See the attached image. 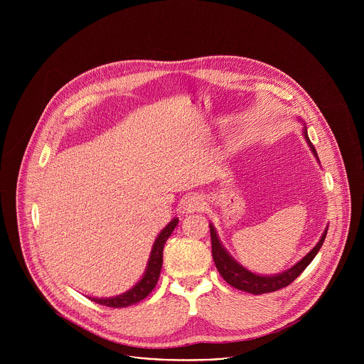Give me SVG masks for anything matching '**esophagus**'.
Returning a JSON list of instances; mask_svg holds the SVG:
<instances>
[{
	"instance_id": "34e87169",
	"label": "esophagus",
	"mask_w": 364,
	"mask_h": 364,
	"mask_svg": "<svg viewBox=\"0 0 364 364\" xmlns=\"http://www.w3.org/2000/svg\"><path fill=\"white\" fill-rule=\"evenodd\" d=\"M204 209V201L198 196H188L184 201V210L187 213H194V212H201Z\"/></svg>"
}]
</instances>
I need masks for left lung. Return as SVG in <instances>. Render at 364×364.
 I'll list each match as a JSON object with an SVG mask.
<instances>
[{"mask_svg": "<svg viewBox=\"0 0 364 364\" xmlns=\"http://www.w3.org/2000/svg\"><path fill=\"white\" fill-rule=\"evenodd\" d=\"M304 125V129H302V134H304V138L308 144V146L311 148V151H313V154L316 155V159L318 160V155H317V151L314 148V145L311 144L309 138H308V132H306V127L305 124ZM320 163V161H318ZM327 230H328V226L326 228L323 236L320 237L318 243L311 249L301 261H298L294 267H291L289 269L281 272V274H275V275H257L255 272H250L249 269H246L245 267H242L237 261H235V257L226 250V247L222 245L219 236H218V232L215 229V226L210 223V236H212V255H213V261H215V265L219 271V274L223 277V279L235 287L236 289H240V291H245V292H249V294H253V295H259V294H267V292H274V291H278L284 287H288L294 279H296L302 272L304 269L313 262V259L316 257V255L318 253L320 247L323 246L324 243V239L327 236Z\"/></svg>", "mask_w": 364, "mask_h": 364, "instance_id": "obj_1", "label": "left lung"}]
</instances>
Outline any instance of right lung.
I'll use <instances>...</instances> for the list:
<instances>
[{
    "label": "right lung",
    "mask_w": 364,
    "mask_h": 364,
    "mask_svg": "<svg viewBox=\"0 0 364 364\" xmlns=\"http://www.w3.org/2000/svg\"><path fill=\"white\" fill-rule=\"evenodd\" d=\"M177 225H178V219L174 218L160 232V235L157 236V239H155V242L152 245L148 264H146L142 278L131 289H128L124 294L109 296V298H90L89 296V299H92L93 302L100 304V305H107V306H112V308H122V306L134 305V304L142 301L144 298H146L148 294L155 288V285H157V282H159L161 267H163L164 245H166L167 239L171 236V233Z\"/></svg>",
    "instance_id": "1"
}]
</instances>
